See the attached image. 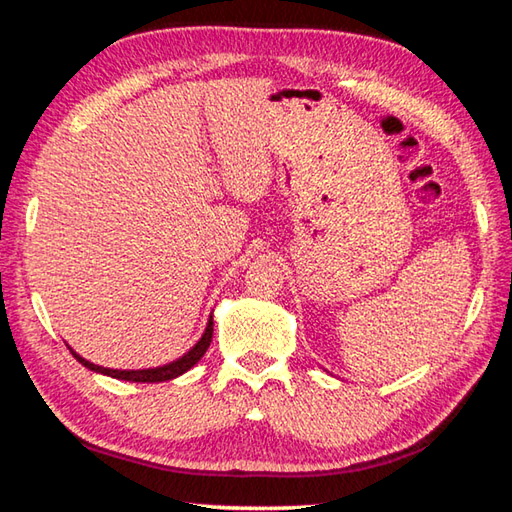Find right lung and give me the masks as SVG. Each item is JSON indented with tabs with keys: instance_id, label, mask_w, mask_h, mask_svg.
<instances>
[{
	"instance_id": "add662e5",
	"label": "right lung",
	"mask_w": 512,
	"mask_h": 512,
	"mask_svg": "<svg viewBox=\"0 0 512 512\" xmlns=\"http://www.w3.org/2000/svg\"><path fill=\"white\" fill-rule=\"evenodd\" d=\"M210 342H213V315L208 319V326L204 330V335L199 342L188 350L184 357L175 359V362H170L166 366H157V368H144V370H113V368H104V366H97V364H90L88 359L79 357L73 348H70V353L77 359L79 364L95 370V373H102L108 377H115V379H124V382H144V384H157V382H168V379H175L179 375H184L186 370L193 368L199 359L204 357V353L208 350Z\"/></svg>"
}]
</instances>
